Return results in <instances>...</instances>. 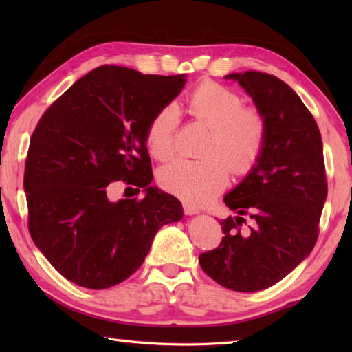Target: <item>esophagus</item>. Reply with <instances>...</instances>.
<instances>
[{"instance_id":"esophagus-1","label":"esophagus","mask_w":352,"mask_h":352,"mask_svg":"<svg viewBox=\"0 0 352 352\" xmlns=\"http://www.w3.org/2000/svg\"><path fill=\"white\" fill-rule=\"evenodd\" d=\"M183 210H184L186 214H197V213H199L198 208L195 206L189 204V203H183Z\"/></svg>"}]
</instances>
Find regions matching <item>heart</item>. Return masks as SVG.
<instances>
[{
	"mask_svg": "<svg viewBox=\"0 0 352 352\" xmlns=\"http://www.w3.org/2000/svg\"><path fill=\"white\" fill-rule=\"evenodd\" d=\"M188 109L198 122L210 129L201 151L206 157L168 163L160 169L159 182L178 198L203 204L227 186V164L234 174L243 175L257 163L266 140V121L257 109L245 107L237 92L212 81L190 94ZM177 126L178 115L172 106L160 109L149 121L146 146L157 160H168L175 154Z\"/></svg>",
	"mask_w": 352,
	"mask_h": 352,
	"instance_id": "b5f03b06",
	"label": "heart"
}]
</instances>
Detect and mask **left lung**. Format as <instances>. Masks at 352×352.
Wrapping results in <instances>:
<instances>
[{
  "label": "left lung",
  "instance_id": "1",
  "mask_svg": "<svg viewBox=\"0 0 352 352\" xmlns=\"http://www.w3.org/2000/svg\"><path fill=\"white\" fill-rule=\"evenodd\" d=\"M265 116L266 140L257 163L223 197L236 218L221 219L223 237L199 256L203 271L236 292L263 290L311 252L327 199L322 139L300 96L271 74H228ZM243 215L253 227L243 230Z\"/></svg>",
  "mask_w": 352,
  "mask_h": 352
}]
</instances>
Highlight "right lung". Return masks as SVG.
<instances>
[{"label":"right lung","instance_id":"1","mask_svg":"<svg viewBox=\"0 0 352 352\" xmlns=\"http://www.w3.org/2000/svg\"><path fill=\"white\" fill-rule=\"evenodd\" d=\"M184 85V74L144 76L102 65L37 122L24 172L28 230L66 280L96 290L116 286L144 263L157 231L183 218L180 201L149 184L145 134ZM113 181L144 188L146 197L111 204Z\"/></svg>","mask_w":352,"mask_h":352}]
</instances>
